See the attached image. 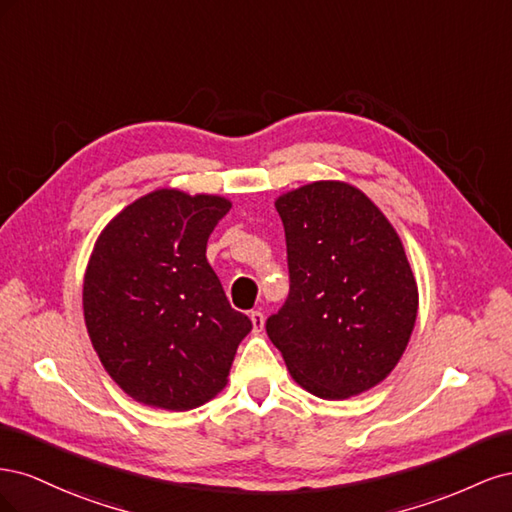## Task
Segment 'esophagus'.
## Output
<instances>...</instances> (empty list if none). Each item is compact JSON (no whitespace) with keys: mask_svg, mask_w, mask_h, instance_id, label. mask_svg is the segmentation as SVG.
<instances>
[{"mask_svg":"<svg viewBox=\"0 0 512 512\" xmlns=\"http://www.w3.org/2000/svg\"><path fill=\"white\" fill-rule=\"evenodd\" d=\"M250 320H252V333H262V329H265V316H262V312H252L250 314Z\"/></svg>","mask_w":512,"mask_h":512,"instance_id":"34e87169","label":"esophagus"}]
</instances>
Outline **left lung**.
Wrapping results in <instances>:
<instances>
[{
  "label": "left lung",
  "instance_id": "1",
  "mask_svg": "<svg viewBox=\"0 0 512 512\" xmlns=\"http://www.w3.org/2000/svg\"><path fill=\"white\" fill-rule=\"evenodd\" d=\"M286 230L290 294L267 320L292 380L348 399L391 374L418 312L404 243L346 181H314L275 200Z\"/></svg>",
  "mask_w": 512,
  "mask_h": 512
}]
</instances>
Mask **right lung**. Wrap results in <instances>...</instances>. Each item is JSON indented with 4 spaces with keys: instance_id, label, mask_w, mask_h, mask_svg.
Masks as SVG:
<instances>
[{
    "instance_id": "1",
    "label": "right lung",
    "mask_w": 512,
    "mask_h": 512,
    "mask_svg": "<svg viewBox=\"0 0 512 512\" xmlns=\"http://www.w3.org/2000/svg\"><path fill=\"white\" fill-rule=\"evenodd\" d=\"M232 203L162 188L104 226L83 280L91 346L138 404L183 412L218 395L252 320L230 307L207 241Z\"/></svg>"
}]
</instances>
